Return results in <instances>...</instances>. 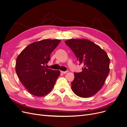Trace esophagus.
I'll list each match as a JSON object with an SVG mask.
<instances>
[{"label": "esophagus", "mask_w": 127, "mask_h": 127, "mask_svg": "<svg viewBox=\"0 0 127 127\" xmlns=\"http://www.w3.org/2000/svg\"><path fill=\"white\" fill-rule=\"evenodd\" d=\"M68 72V71H61V72L62 73V74H66V73H67Z\"/></svg>", "instance_id": "esophagus-1"}]
</instances>
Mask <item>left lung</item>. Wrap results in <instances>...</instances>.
I'll list each match as a JSON object with an SVG mask.
<instances>
[{"mask_svg": "<svg viewBox=\"0 0 127 127\" xmlns=\"http://www.w3.org/2000/svg\"><path fill=\"white\" fill-rule=\"evenodd\" d=\"M65 43L84 66L82 72H74L72 91L80 97H91L101 90L109 75V58L98 45L87 39H70Z\"/></svg>", "mask_w": 127, "mask_h": 127, "instance_id": "obj_1", "label": "left lung"}]
</instances>
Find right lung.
<instances>
[{"label": "right lung", "mask_w": 127, "mask_h": 127, "mask_svg": "<svg viewBox=\"0 0 127 127\" xmlns=\"http://www.w3.org/2000/svg\"><path fill=\"white\" fill-rule=\"evenodd\" d=\"M61 40L44 39L29 44L16 59V72L29 93L43 96L52 90L60 75L59 70L47 68L50 54Z\"/></svg>", "instance_id": "add662e5"}]
</instances>
